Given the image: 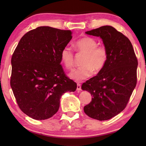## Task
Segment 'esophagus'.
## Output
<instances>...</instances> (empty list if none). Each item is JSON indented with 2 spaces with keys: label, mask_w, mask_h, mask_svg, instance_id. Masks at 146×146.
Wrapping results in <instances>:
<instances>
[{
  "label": "esophagus",
  "mask_w": 146,
  "mask_h": 146,
  "mask_svg": "<svg viewBox=\"0 0 146 146\" xmlns=\"http://www.w3.org/2000/svg\"><path fill=\"white\" fill-rule=\"evenodd\" d=\"M76 90L78 91H80L82 90V86H81V84H80V83H77V88Z\"/></svg>",
  "instance_id": "34e87169"
}]
</instances>
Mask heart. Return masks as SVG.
<instances>
[{
  "mask_svg": "<svg viewBox=\"0 0 146 146\" xmlns=\"http://www.w3.org/2000/svg\"><path fill=\"white\" fill-rule=\"evenodd\" d=\"M98 42L91 37H84L75 42V50L83 53L81 66L74 69L70 73V78L77 82L90 76L93 72L97 73L104 69L107 64L108 53L104 46H98ZM61 60L65 68L70 70L74 66V52L70 46H66L60 53Z\"/></svg>",
  "mask_w": 146,
  "mask_h": 146,
  "instance_id": "heart-1",
  "label": "heart"
}]
</instances>
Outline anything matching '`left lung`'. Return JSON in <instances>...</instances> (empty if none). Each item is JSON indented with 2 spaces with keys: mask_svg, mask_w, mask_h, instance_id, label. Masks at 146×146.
<instances>
[{
  "mask_svg": "<svg viewBox=\"0 0 146 146\" xmlns=\"http://www.w3.org/2000/svg\"><path fill=\"white\" fill-rule=\"evenodd\" d=\"M85 33L100 37L108 58L104 69L82 84V90L92 97L84 111L92 119L107 120L127 105L137 84V59L130 40L112 26H102Z\"/></svg>",
  "mask_w": 146,
  "mask_h": 146,
  "instance_id": "8db88e82",
  "label": "left lung"
}]
</instances>
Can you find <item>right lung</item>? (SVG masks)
I'll list each match as a JSON object with an SVG mask.
<instances>
[{"label":"right lung","mask_w":146,"mask_h":146,"mask_svg":"<svg viewBox=\"0 0 146 146\" xmlns=\"http://www.w3.org/2000/svg\"><path fill=\"white\" fill-rule=\"evenodd\" d=\"M71 35L70 30L38 27L22 37L12 54L11 86L19 107L33 119L53 116L61 95L76 90L60 64Z\"/></svg>","instance_id":"obj_1"}]
</instances>
